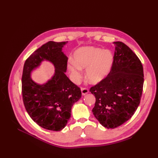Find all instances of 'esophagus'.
Segmentation results:
<instances>
[{
    "instance_id": "34e87169",
    "label": "esophagus",
    "mask_w": 158,
    "mask_h": 158,
    "mask_svg": "<svg viewBox=\"0 0 158 158\" xmlns=\"http://www.w3.org/2000/svg\"><path fill=\"white\" fill-rule=\"evenodd\" d=\"M81 92H82V94L83 95H86L87 94H88L89 90L85 88H81Z\"/></svg>"
}]
</instances>
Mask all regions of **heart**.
<instances>
[{"instance_id": "heart-1", "label": "heart", "mask_w": 158, "mask_h": 158, "mask_svg": "<svg viewBox=\"0 0 158 158\" xmlns=\"http://www.w3.org/2000/svg\"><path fill=\"white\" fill-rule=\"evenodd\" d=\"M74 60L69 59L68 69L73 79L78 82L82 78V69H87L86 78L91 84H98L110 74L114 57L109 50L84 47L74 52Z\"/></svg>"}]
</instances>
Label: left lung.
<instances>
[{
    "instance_id": "left-lung-1",
    "label": "left lung",
    "mask_w": 158,
    "mask_h": 158,
    "mask_svg": "<svg viewBox=\"0 0 158 158\" xmlns=\"http://www.w3.org/2000/svg\"><path fill=\"white\" fill-rule=\"evenodd\" d=\"M113 44L115 50L111 73L89 89L96 99L93 114L107 128H117L132 117L140 104L144 84L138 57L124 43Z\"/></svg>"
}]
</instances>
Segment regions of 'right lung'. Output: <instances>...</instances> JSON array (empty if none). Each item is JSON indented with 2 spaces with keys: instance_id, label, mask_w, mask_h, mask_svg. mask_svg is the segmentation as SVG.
<instances>
[{
  "instance_id": "add662e5",
  "label": "right lung",
  "mask_w": 158,
  "mask_h": 158,
  "mask_svg": "<svg viewBox=\"0 0 158 158\" xmlns=\"http://www.w3.org/2000/svg\"><path fill=\"white\" fill-rule=\"evenodd\" d=\"M67 43H46L28 57L23 69L22 91L26 111L38 125L52 131L66 127L72 107L82 97L80 89L65 74L68 57L63 48ZM44 60L54 64L55 73L47 83L40 85L31 79V74Z\"/></svg>"
}]
</instances>
